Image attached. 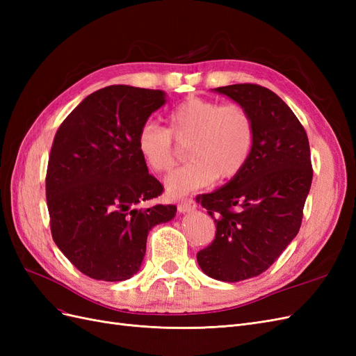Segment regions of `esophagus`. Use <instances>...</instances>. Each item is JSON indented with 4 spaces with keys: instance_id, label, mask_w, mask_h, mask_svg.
<instances>
[{
    "instance_id": "34e87169",
    "label": "esophagus",
    "mask_w": 356,
    "mask_h": 356,
    "mask_svg": "<svg viewBox=\"0 0 356 356\" xmlns=\"http://www.w3.org/2000/svg\"><path fill=\"white\" fill-rule=\"evenodd\" d=\"M193 209H196V202L191 197H186L184 200H181L178 204V211L179 212H190Z\"/></svg>"
}]
</instances>
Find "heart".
<instances>
[{
    "label": "heart",
    "mask_w": 356,
    "mask_h": 356,
    "mask_svg": "<svg viewBox=\"0 0 356 356\" xmlns=\"http://www.w3.org/2000/svg\"><path fill=\"white\" fill-rule=\"evenodd\" d=\"M177 143L187 144L191 160L166 178L169 196L187 193L238 177L251 157L255 126L251 113L239 104L187 98L168 113V129L144 123L136 134V149L154 174H166L177 163Z\"/></svg>",
    "instance_id": "1"
}]
</instances>
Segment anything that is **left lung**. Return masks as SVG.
<instances>
[{
    "mask_svg": "<svg viewBox=\"0 0 356 356\" xmlns=\"http://www.w3.org/2000/svg\"><path fill=\"white\" fill-rule=\"evenodd\" d=\"M215 90L251 113L255 139L238 177L196 197L217 225L197 263L217 281L239 282L266 272L297 236L314 169L303 124L275 92L251 83Z\"/></svg>",
    "mask_w": 356,
    "mask_h": 356,
    "instance_id": "8db88e82",
    "label": "left lung"
}]
</instances>
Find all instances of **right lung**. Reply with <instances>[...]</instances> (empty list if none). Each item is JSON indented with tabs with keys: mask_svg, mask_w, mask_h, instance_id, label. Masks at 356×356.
<instances>
[{
	"mask_svg": "<svg viewBox=\"0 0 356 356\" xmlns=\"http://www.w3.org/2000/svg\"><path fill=\"white\" fill-rule=\"evenodd\" d=\"M165 102L161 90L108 86L84 98L53 139L46 175L51 238L86 276H134L148 232L175 217V204L143 207L163 186L136 149L139 127Z\"/></svg>",
	"mask_w": 356,
	"mask_h": 356,
	"instance_id": "right-lung-1",
	"label": "right lung"
}]
</instances>
